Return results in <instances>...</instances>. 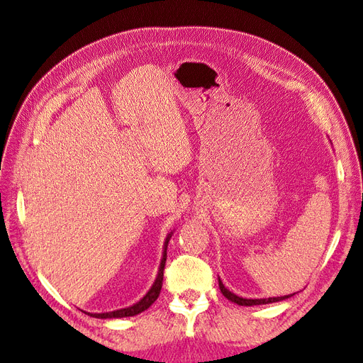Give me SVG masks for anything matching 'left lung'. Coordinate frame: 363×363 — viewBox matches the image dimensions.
<instances>
[{
    "mask_svg": "<svg viewBox=\"0 0 363 363\" xmlns=\"http://www.w3.org/2000/svg\"><path fill=\"white\" fill-rule=\"evenodd\" d=\"M218 283H219V289H221V292H223V295L225 296V298L228 301L238 304V306H259V304L277 303V301L286 300V298H289V296L294 295V294H291V295H283V296H269V298H242V296H239V295H236L233 292H230L223 284V281H221V279H219V276H218Z\"/></svg>",
    "mask_w": 363,
    "mask_h": 363,
    "instance_id": "8db88e82",
    "label": "left lung"
}]
</instances>
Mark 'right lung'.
Instances as JSON below:
<instances>
[{
  "instance_id": "1",
  "label": "right lung",
  "mask_w": 363,
  "mask_h": 363,
  "mask_svg": "<svg viewBox=\"0 0 363 363\" xmlns=\"http://www.w3.org/2000/svg\"><path fill=\"white\" fill-rule=\"evenodd\" d=\"M174 232H169L167 239H164V244H163V251H162V260H160V265H159V271H157V276L155 283H152V286L150 288V291L142 296V298L135 303L133 306H128L125 309H118L113 312H104V313H87L89 316L94 318H101V320H111V318H127V316H135L140 312L147 311L148 307L157 300V296L160 294L162 289V281H163V269H164V262H167V250H168V242L172 236Z\"/></svg>"
}]
</instances>
